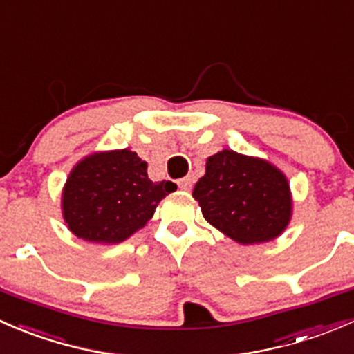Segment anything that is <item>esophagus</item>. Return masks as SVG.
Instances as JSON below:
<instances>
[{
	"mask_svg": "<svg viewBox=\"0 0 354 354\" xmlns=\"http://www.w3.org/2000/svg\"><path fill=\"white\" fill-rule=\"evenodd\" d=\"M192 185H194V178L192 176H185L181 178V180H178V187H180L181 190H190Z\"/></svg>",
	"mask_w": 354,
	"mask_h": 354,
	"instance_id": "1",
	"label": "esophagus"
}]
</instances>
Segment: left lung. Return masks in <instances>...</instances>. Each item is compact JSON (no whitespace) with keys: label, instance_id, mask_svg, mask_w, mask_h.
I'll list each match as a JSON object with an SVG mask.
<instances>
[{"label":"left lung","instance_id":"1","mask_svg":"<svg viewBox=\"0 0 354 354\" xmlns=\"http://www.w3.org/2000/svg\"><path fill=\"white\" fill-rule=\"evenodd\" d=\"M194 197L203 217L241 245L279 236L291 217V197L284 174L272 164L234 151L207 159L205 174Z\"/></svg>","mask_w":354,"mask_h":354}]
</instances>
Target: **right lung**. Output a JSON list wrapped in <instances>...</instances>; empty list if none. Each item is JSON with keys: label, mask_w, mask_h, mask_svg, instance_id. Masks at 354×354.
Instances as JSON below:
<instances>
[{"label": "right lung", "mask_w": 354, "mask_h": 354, "mask_svg": "<svg viewBox=\"0 0 354 354\" xmlns=\"http://www.w3.org/2000/svg\"><path fill=\"white\" fill-rule=\"evenodd\" d=\"M176 190L173 181L154 183L147 162L135 152L113 151L85 157L63 192V217L78 238L120 243L144 227L157 203Z\"/></svg>", "instance_id": "right-lung-1"}]
</instances>
